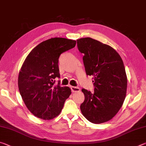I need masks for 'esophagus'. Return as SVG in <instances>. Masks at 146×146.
<instances>
[{
  "label": "esophagus",
  "instance_id": "esophagus-1",
  "mask_svg": "<svg viewBox=\"0 0 146 146\" xmlns=\"http://www.w3.org/2000/svg\"><path fill=\"white\" fill-rule=\"evenodd\" d=\"M71 91H72L73 93H75V92H78V91H80V89L78 87H75V86H71Z\"/></svg>",
  "mask_w": 146,
  "mask_h": 146
}]
</instances>
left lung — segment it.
<instances>
[{
	"instance_id": "obj_1",
	"label": "left lung",
	"mask_w": 146,
	"mask_h": 146,
	"mask_svg": "<svg viewBox=\"0 0 146 146\" xmlns=\"http://www.w3.org/2000/svg\"><path fill=\"white\" fill-rule=\"evenodd\" d=\"M84 53L87 75L93 76L94 93L82 89L85 99L80 110L86 119L101 123L114 117L122 107L127 91V79L123 61L111 47L90 37L76 40Z\"/></svg>"
}]
</instances>
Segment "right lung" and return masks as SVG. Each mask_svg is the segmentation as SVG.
I'll use <instances>...</instances> for the list:
<instances>
[{"instance_id": "add662e5", "label": "right lung", "mask_w": 146, "mask_h": 146, "mask_svg": "<svg viewBox=\"0 0 146 146\" xmlns=\"http://www.w3.org/2000/svg\"><path fill=\"white\" fill-rule=\"evenodd\" d=\"M76 40L55 37L43 41L32 49L27 56L19 74L20 94L29 111L44 120L58 116L71 91L61 87L58 58L62 53L73 48Z\"/></svg>"}]
</instances>
